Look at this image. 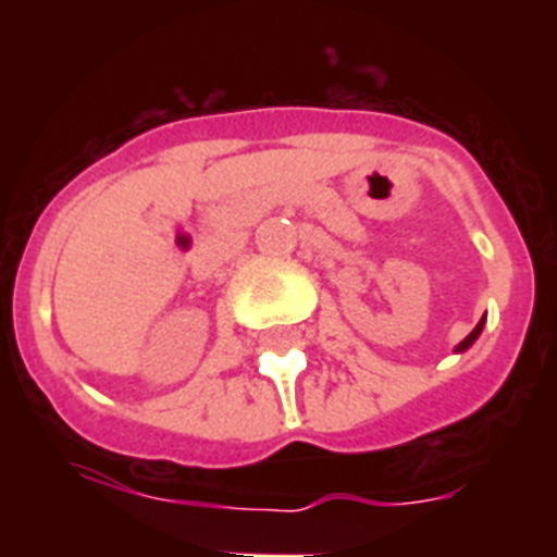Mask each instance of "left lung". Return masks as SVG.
Listing matches in <instances>:
<instances>
[{"mask_svg": "<svg viewBox=\"0 0 557 557\" xmlns=\"http://www.w3.org/2000/svg\"><path fill=\"white\" fill-rule=\"evenodd\" d=\"M483 326H485V318H483V321H480V323H476L474 332H471V335H468V338L462 341V344H457V349H454V352H466V349L471 347V344H474L476 338H480V332H483Z\"/></svg>", "mask_w": 557, "mask_h": 557, "instance_id": "1", "label": "left lung"}]
</instances>
